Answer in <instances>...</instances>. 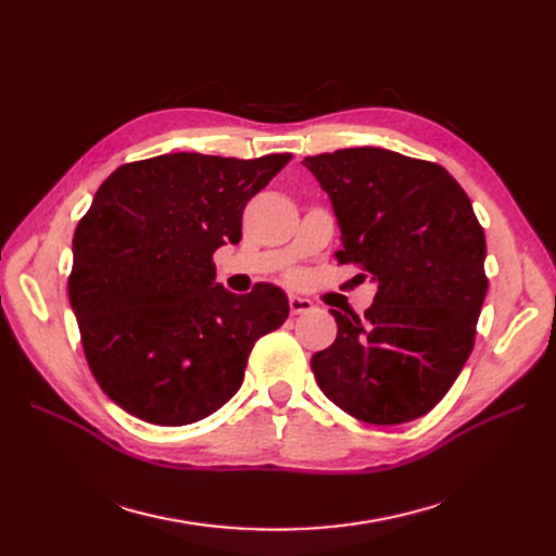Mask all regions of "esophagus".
I'll list each match as a JSON object with an SVG mask.
<instances>
[{
	"label": "esophagus",
	"mask_w": 556,
	"mask_h": 556,
	"mask_svg": "<svg viewBox=\"0 0 556 556\" xmlns=\"http://www.w3.org/2000/svg\"><path fill=\"white\" fill-rule=\"evenodd\" d=\"M290 313L292 315H304L308 311H313V301L311 299H304V296H290Z\"/></svg>",
	"instance_id": "obj_1"
}]
</instances>
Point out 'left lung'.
<instances>
[{"label":"left lung","instance_id":"1","mask_svg":"<svg viewBox=\"0 0 556 556\" xmlns=\"http://www.w3.org/2000/svg\"><path fill=\"white\" fill-rule=\"evenodd\" d=\"M341 225L339 264L374 276L371 308L331 311L336 341L315 352V380L368 425H401L439 403L476 345L486 294L484 231L441 164L384 148L306 157Z\"/></svg>","mask_w":556,"mask_h":556}]
</instances>
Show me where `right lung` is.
I'll return each mask as SVG.
<instances>
[{
    "label": "right lung",
    "mask_w": 556,
    "mask_h": 556,
    "mask_svg": "<svg viewBox=\"0 0 556 556\" xmlns=\"http://www.w3.org/2000/svg\"><path fill=\"white\" fill-rule=\"evenodd\" d=\"M290 160L174 153L99 185L74 233L70 301L94 380L129 415L180 427L215 413L252 345L288 319L274 285H217L213 252L241 241L245 204Z\"/></svg>",
    "instance_id": "1"
}]
</instances>
